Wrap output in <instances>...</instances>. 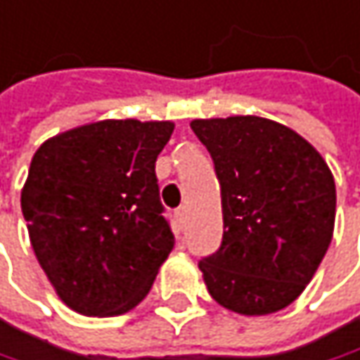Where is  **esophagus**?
<instances>
[{"instance_id":"obj_1","label":"esophagus","mask_w":360,"mask_h":360,"mask_svg":"<svg viewBox=\"0 0 360 360\" xmlns=\"http://www.w3.org/2000/svg\"><path fill=\"white\" fill-rule=\"evenodd\" d=\"M175 218H177V222L183 226V224H185V220H187V208H185V206L177 208V210H175Z\"/></svg>"}]
</instances>
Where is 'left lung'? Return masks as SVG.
<instances>
[{"mask_svg":"<svg viewBox=\"0 0 360 360\" xmlns=\"http://www.w3.org/2000/svg\"><path fill=\"white\" fill-rule=\"evenodd\" d=\"M191 129L212 156L222 200V243L200 259L208 292L241 315L288 307L332 241V171L305 138L264 117L195 119Z\"/></svg>","mask_w":360,"mask_h":360,"instance_id":"obj_1","label":"left lung"}]
</instances>
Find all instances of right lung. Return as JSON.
Masks as SVG:
<instances>
[{
    "label": "right lung",
    "instance_id": "obj_1",
    "mask_svg": "<svg viewBox=\"0 0 360 360\" xmlns=\"http://www.w3.org/2000/svg\"><path fill=\"white\" fill-rule=\"evenodd\" d=\"M171 121L105 119L47 140L32 156L22 214L59 299L82 315H121L152 288L175 237L154 165Z\"/></svg>",
    "mask_w": 360,
    "mask_h": 360
}]
</instances>
